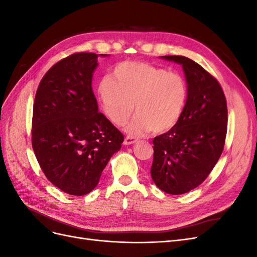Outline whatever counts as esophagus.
<instances>
[{"label":"esophagus","mask_w":257,"mask_h":257,"mask_svg":"<svg viewBox=\"0 0 257 257\" xmlns=\"http://www.w3.org/2000/svg\"><path fill=\"white\" fill-rule=\"evenodd\" d=\"M137 142V139L135 138V137H133V136H126L125 138H124V142H123V144L125 145V146H128V145H133V144H135Z\"/></svg>","instance_id":"1"}]
</instances>
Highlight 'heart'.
Segmentation results:
<instances>
[{"label":"heart","mask_w":257,"mask_h":257,"mask_svg":"<svg viewBox=\"0 0 257 257\" xmlns=\"http://www.w3.org/2000/svg\"><path fill=\"white\" fill-rule=\"evenodd\" d=\"M97 93L104 112L116 125L125 123L132 136L153 130L164 133L177 125L188 99V87L181 75L143 62H122L113 69V78L99 81Z\"/></svg>","instance_id":"obj_1"}]
</instances>
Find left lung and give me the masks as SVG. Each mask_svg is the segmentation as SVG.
<instances>
[{
  "label": "left lung",
  "instance_id": "obj_1",
  "mask_svg": "<svg viewBox=\"0 0 257 257\" xmlns=\"http://www.w3.org/2000/svg\"><path fill=\"white\" fill-rule=\"evenodd\" d=\"M182 66L188 99L181 119L153 139L151 177L158 188L180 195L197 188L219 161L227 131V105L217 80L193 60L161 57Z\"/></svg>",
  "mask_w": 257,
  "mask_h": 257
}]
</instances>
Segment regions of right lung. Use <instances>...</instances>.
Returning a JSON list of instances; mask_svg holds the SVG:
<instances>
[{"label":"right lung","instance_id":"add662e5","mask_svg":"<svg viewBox=\"0 0 257 257\" xmlns=\"http://www.w3.org/2000/svg\"><path fill=\"white\" fill-rule=\"evenodd\" d=\"M98 57L74 53L54 64L38 85L33 106L32 147L48 180L69 195L97 185L124 137L98 112L92 90Z\"/></svg>","mask_w":257,"mask_h":257}]
</instances>
